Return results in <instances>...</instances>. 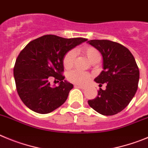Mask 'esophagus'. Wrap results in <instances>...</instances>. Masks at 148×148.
Masks as SVG:
<instances>
[{
    "label": "esophagus",
    "mask_w": 148,
    "mask_h": 148,
    "mask_svg": "<svg viewBox=\"0 0 148 148\" xmlns=\"http://www.w3.org/2000/svg\"><path fill=\"white\" fill-rule=\"evenodd\" d=\"M74 87L79 88H80V89H85V88H86V87H85V86H79V85H74Z\"/></svg>",
    "instance_id": "obj_1"
}]
</instances>
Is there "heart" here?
Returning a JSON list of instances; mask_svg holds the SVG:
<instances>
[{
	"mask_svg": "<svg viewBox=\"0 0 148 148\" xmlns=\"http://www.w3.org/2000/svg\"><path fill=\"white\" fill-rule=\"evenodd\" d=\"M81 51L87 57L88 59L90 62H93L95 60L100 58V54H99V51L91 46H86V47L82 48ZM75 58L76 52L74 50H71L67 52V54L65 55L64 58H63V66L65 69H71L74 66ZM68 78L71 82L77 84V85H85L89 81L90 76V74L83 72V71L74 70L69 73Z\"/></svg>",
	"mask_w": 148,
	"mask_h": 148,
	"instance_id": "1",
	"label": "heart"
}]
</instances>
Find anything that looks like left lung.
I'll use <instances>...</instances> for the list:
<instances>
[{
	"label": "left lung",
	"mask_w": 148,
	"mask_h": 148,
	"mask_svg": "<svg viewBox=\"0 0 148 148\" xmlns=\"http://www.w3.org/2000/svg\"><path fill=\"white\" fill-rule=\"evenodd\" d=\"M88 43L102 56L103 71L94 81L106 83L95 99L88 101L90 107L104 116L116 114L125 108L138 88L139 71L134 56L126 47L107 40H91Z\"/></svg>",
	"instance_id": "obj_1"
}]
</instances>
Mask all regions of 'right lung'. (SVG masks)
<instances>
[{"mask_svg": "<svg viewBox=\"0 0 148 148\" xmlns=\"http://www.w3.org/2000/svg\"><path fill=\"white\" fill-rule=\"evenodd\" d=\"M86 38H63L47 34L29 42L16 60L14 77L16 88L22 102L38 114H48L66 101L74 86L64 80L63 58L70 50ZM51 78L60 81L51 87Z\"/></svg>", "mask_w": 148, "mask_h": 148, "instance_id": "add662e5", "label": "right lung"}]
</instances>
